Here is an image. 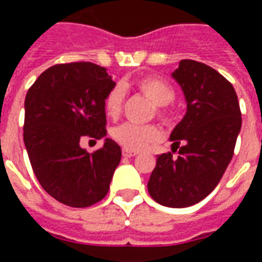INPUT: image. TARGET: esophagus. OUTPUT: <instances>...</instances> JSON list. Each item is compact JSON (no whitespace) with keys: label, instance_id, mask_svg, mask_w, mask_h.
Wrapping results in <instances>:
<instances>
[{"label":"esophagus","instance_id":"1","mask_svg":"<svg viewBox=\"0 0 262 262\" xmlns=\"http://www.w3.org/2000/svg\"><path fill=\"white\" fill-rule=\"evenodd\" d=\"M122 154H123V157H135L136 156V151H132V150H126V148H123V151H122Z\"/></svg>","mask_w":262,"mask_h":262}]
</instances>
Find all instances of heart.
Returning a JSON list of instances; mask_svg holds the SVG:
<instances>
[{"mask_svg": "<svg viewBox=\"0 0 262 262\" xmlns=\"http://www.w3.org/2000/svg\"><path fill=\"white\" fill-rule=\"evenodd\" d=\"M136 90L150 102L156 105V114L165 122L171 120V111L167 105L174 99L176 91L174 88L159 77H144L136 81ZM123 106V91L115 86L106 94L103 99V111L108 118L116 119L119 118ZM112 139L126 150L140 151L151 147L161 140L163 133L156 125H135V123H122L112 129Z\"/></svg>", "mask_w": 262, "mask_h": 262, "instance_id": "1", "label": "heart"}]
</instances>
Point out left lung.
I'll return each instance as SVG.
<instances>
[{"label":"left lung","instance_id":"left-lung-1","mask_svg":"<svg viewBox=\"0 0 262 262\" xmlns=\"http://www.w3.org/2000/svg\"><path fill=\"white\" fill-rule=\"evenodd\" d=\"M172 77L187 99V114L174 127L172 153L157 156L148 180L150 196L168 208H187L213 191L234 154L242 112L223 75L195 60H181Z\"/></svg>","mask_w":262,"mask_h":262}]
</instances>
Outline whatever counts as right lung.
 <instances>
[{"instance_id": "right-lung-1", "label": "right lung", "mask_w": 262, "mask_h": 262, "mask_svg": "<svg viewBox=\"0 0 262 262\" xmlns=\"http://www.w3.org/2000/svg\"><path fill=\"white\" fill-rule=\"evenodd\" d=\"M115 81L88 61L56 64L43 71L25 98L24 142L33 172L46 192L71 208L106 196L122 150L112 139L88 153L84 136H106L103 99Z\"/></svg>"}]
</instances>
